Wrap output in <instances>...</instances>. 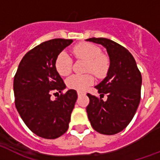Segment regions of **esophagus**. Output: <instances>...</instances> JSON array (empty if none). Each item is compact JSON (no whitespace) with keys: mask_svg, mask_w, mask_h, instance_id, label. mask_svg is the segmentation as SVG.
Returning a JSON list of instances; mask_svg holds the SVG:
<instances>
[{"mask_svg":"<svg viewBox=\"0 0 160 160\" xmlns=\"http://www.w3.org/2000/svg\"><path fill=\"white\" fill-rule=\"evenodd\" d=\"M85 92H78V97H80V96H82V95H85Z\"/></svg>","mask_w":160,"mask_h":160,"instance_id":"obj_1","label":"esophagus"}]
</instances>
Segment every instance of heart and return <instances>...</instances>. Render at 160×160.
<instances>
[{"mask_svg":"<svg viewBox=\"0 0 160 160\" xmlns=\"http://www.w3.org/2000/svg\"><path fill=\"white\" fill-rule=\"evenodd\" d=\"M72 53L77 58L88 62L87 72H92L98 78L106 76L109 69V59L101 53V49L92 43L82 42L72 48ZM72 61L67 52H61L55 60V68L61 76H67L72 71ZM93 77L91 74H74L67 80V85L70 88L78 91H85L93 83Z\"/></svg>","mask_w":160,"mask_h":160,"instance_id":"obj_1","label":"heart"}]
</instances>
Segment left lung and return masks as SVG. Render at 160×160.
<instances>
[{
	"instance_id": "left-lung-1",
	"label": "left lung",
	"mask_w": 160,
	"mask_h": 160,
	"mask_svg": "<svg viewBox=\"0 0 160 160\" xmlns=\"http://www.w3.org/2000/svg\"><path fill=\"white\" fill-rule=\"evenodd\" d=\"M88 42L106 48L110 65L107 77L95 87L100 98L88 93V117L94 130L112 135L121 132L133 119L140 102L142 77L134 58L128 51L107 38H89ZM106 94L108 98H101Z\"/></svg>"
}]
</instances>
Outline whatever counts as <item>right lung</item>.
I'll return each instance as SVG.
<instances>
[{"label":"right lung","instance_id":"add662e5","mask_svg":"<svg viewBox=\"0 0 160 160\" xmlns=\"http://www.w3.org/2000/svg\"><path fill=\"white\" fill-rule=\"evenodd\" d=\"M72 42L57 38L41 43L23 57L15 75L16 108L30 130L42 138L54 139L68 129L76 90L70 89L55 100L51 99V93L66 88L55 60Z\"/></svg>","mask_w":160,"mask_h":160}]
</instances>
